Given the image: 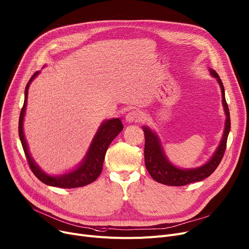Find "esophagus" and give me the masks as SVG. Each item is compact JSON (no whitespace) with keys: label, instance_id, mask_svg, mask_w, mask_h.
<instances>
[{"label":"esophagus","instance_id":"obj_1","mask_svg":"<svg viewBox=\"0 0 249 249\" xmlns=\"http://www.w3.org/2000/svg\"><path fill=\"white\" fill-rule=\"evenodd\" d=\"M143 120H144L143 115H142L140 112L135 111V110L129 112V113L126 115V121L129 122V123H133V122H135V123H140V122H142Z\"/></svg>","mask_w":249,"mask_h":249}]
</instances>
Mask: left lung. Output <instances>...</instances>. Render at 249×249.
Listing matches in <instances>:
<instances>
[{"instance_id":"8db88e82","label":"left lung","mask_w":249,"mask_h":249,"mask_svg":"<svg viewBox=\"0 0 249 249\" xmlns=\"http://www.w3.org/2000/svg\"><path fill=\"white\" fill-rule=\"evenodd\" d=\"M211 75L217 79L218 84L221 89L222 94V105L224 107V112L226 116L224 132L221 138V141L214 152L213 156L207 161L204 165L197 168L192 169H181L178 168L168 160L165 155L163 148L161 146L160 140L155 132L149 129L146 126H143L144 136H145V148H144V158L145 166L149 174L159 183L170 185V186H184L193 182L201 181L206 177L210 176L215 169L217 168L222 157L224 155L226 149L227 137L230 131V115L228 105L225 100L224 87L222 81L219 78L218 74L212 69H209Z\"/></svg>"}]
</instances>
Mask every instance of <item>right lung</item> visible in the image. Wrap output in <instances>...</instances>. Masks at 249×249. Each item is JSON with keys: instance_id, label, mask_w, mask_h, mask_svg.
<instances>
[{"instance_id": "right-lung-1", "label": "right lung", "mask_w": 249, "mask_h": 249, "mask_svg": "<svg viewBox=\"0 0 249 249\" xmlns=\"http://www.w3.org/2000/svg\"><path fill=\"white\" fill-rule=\"evenodd\" d=\"M39 73L40 71H37L33 75L26 86L25 101L19 118V136L29 163V166L32 172L35 174V176L47 185L59 188H77L86 186L94 182L98 178V176L101 174L107 149L111 142L115 139V137L123 130V124L119 118H113L104 121L100 125V127H99L95 137L93 138V141L88 149L85 158L83 159V161L76 169L58 176H51L45 173L30 155L23 129L29 86L31 82L38 76Z\"/></svg>"}]
</instances>
